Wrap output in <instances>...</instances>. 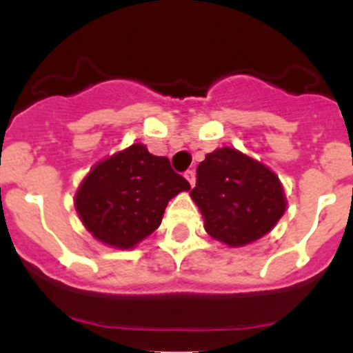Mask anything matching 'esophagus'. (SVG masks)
Here are the masks:
<instances>
[{
  "mask_svg": "<svg viewBox=\"0 0 353 353\" xmlns=\"http://www.w3.org/2000/svg\"><path fill=\"white\" fill-rule=\"evenodd\" d=\"M185 179L189 180V183H191V185H194V182H196V173L192 170H187L185 171Z\"/></svg>",
  "mask_w": 353,
  "mask_h": 353,
  "instance_id": "obj_1",
  "label": "esophagus"
}]
</instances>
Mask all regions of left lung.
<instances>
[{"label":"left lung","instance_id":"obj_1","mask_svg":"<svg viewBox=\"0 0 353 353\" xmlns=\"http://www.w3.org/2000/svg\"><path fill=\"white\" fill-rule=\"evenodd\" d=\"M191 198L208 235L233 248L269 233L286 208L276 174L235 148L214 150L199 162Z\"/></svg>","mask_w":353,"mask_h":353}]
</instances>
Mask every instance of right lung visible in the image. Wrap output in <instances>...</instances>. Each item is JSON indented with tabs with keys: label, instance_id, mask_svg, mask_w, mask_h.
Masks as SVG:
<instances>
[{
	"label": "right lung",
	"instance_id": "right-lung-1",
	"mask_svg": "<svg viewBox=\"0 0 353 353\" xmlns=\"http://www.w3.org/2000/svg\"><path fill=\"white\" fill-rule=\"evenodd\" d=\"M189 189L170 159L152 155L138 143L90 171L76 194V210L95 239L129 249L154 233L168 201Z\"/></svg>",
	"mask_w": 353,
	"mask_h": 353
}]
</instances>
